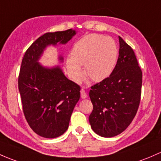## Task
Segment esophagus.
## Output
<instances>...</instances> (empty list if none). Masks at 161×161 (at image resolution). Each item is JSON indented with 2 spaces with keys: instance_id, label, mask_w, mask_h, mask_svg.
<instances>
[{
  "instance_id": "34e87169",
  "label": "esophagus",
  "mask_w": 161,
  "mask_h": 161,
  "mask_svg": "<svg viewBox=\"0 0 161 161\" xmlns=\"http://www.w3.org/2000/svg\"><path fill=\"white\" fill-rule=\"evenodd\" d=\"M80 96L82 98H86V97H87V94H86L85 91H84V89H81L80 90Z\"/></svg>"
}]
</instances>
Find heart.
<instances>
[{"label":"heart","mask_w":161,"mask_h":161,"mask_svg":"<svg viewBox=\"0 0 161 161\" xmlns=\"http://www.w3.org/2000/svg\"><path fill=\"white\" fill-rule=\"evenodd\" d=\"M117 57V46L112 38L90 34L74 45L71 56L67 59V69L70 78L77 83L83 78L81 65H84L86 75L92 80L99 82L112 74Z\"/></svg>","instance_id":"1"}]
</instances>
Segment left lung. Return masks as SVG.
Wrapping results in <instances>:
<instances>
[{
    "mask_svg": "<svg viewBox=\"0 0 161 161\" xmlns=\"http://www.w3.org/2000/svg\"><path fill=\"white\" fill-rule=\"evenodd\" d=\"M117 64L108 77L91 87L92 129L102 137L122 133L136 115L142 88V70L135 53L120 36Z\"/></svg>",
    "mask_w": 161,
    "mask_h": 161,
    "instance_id": "8db88e82",
    "label": "left lung"
}]
</instances>
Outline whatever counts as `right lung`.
<instances>
[{
	"mask_svg": "<svg viewBox=\"0 0 161 161\" xmlns=\"http://www.w3.org/2000/svg\"><path fill=\"white\" fill-rule=\"evenodd\" d=\"M75 34L72 29L45 33L29 46L21 62L19 90L23 112L31 130L45 138H56L68 129L80 87L67 79L59 67L46 68L38 60L46 46L67 43Z\"/></svg>",
	"mask_w": 161,
	"mask_h": 161,
	"instance_id": "obj_1",
	"label": "right lung"
}]
</instances>
